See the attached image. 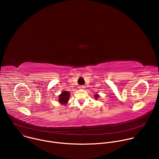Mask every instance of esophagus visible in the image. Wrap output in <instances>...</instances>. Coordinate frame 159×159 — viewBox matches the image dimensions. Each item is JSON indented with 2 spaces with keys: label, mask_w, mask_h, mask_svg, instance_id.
I'll return each instance as SVG.
<instances>
[{
  "label": "esophagus",
  "mask_w": 159,
  "mask_h": 159,
  "mask_svg": "<svg viewBox=\"0 0 159 159\" xmlns=\"http://www.w3.org/2000/svg\"><path fill=\"white\" fill-rule=\"evenodd\" d=\"M79 89H85V86L84 85H80L79 87Z\"/></svg>",
  "instance_id": "34e87169"
}]
</instances>
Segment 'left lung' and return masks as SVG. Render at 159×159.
Returning <instances> with one entry per match:
<instances>
[{
	"mask_svg": "<svg viewBox=\"0 0 159 159\" xmlns=\"http://www.w3.org/2000/svg\"><path fill=\"white\" fill-rule=\"evenodd\" d=\"M99 96H99L98 94H96L95 96H94V98H95V99H96V100H98V99L99 98Z\"/></svg>",
	"mask_w": 159,
	"mask_h": 159,
	"instance_id": "obj_1",
	"label": "left lung"
}]
</instances>
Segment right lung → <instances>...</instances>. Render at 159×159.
<instances>
[{"label": "right lung", "mask_w": 159, "mask_h": 159, "mask_svg": "<svg viewBox=\"0 0 159 159\" xmlns=\"http://www.w3.org/2000/svg\"><path fill=\"white\" fill-rule=\"evenodd\" d=\"M70 98V93L66 91V90H64V91H62L61 93L58 96V101L60 104L65 106L67 102H69Z\"/></svg>", "instance_id": "add662e5"}]
</instances>
